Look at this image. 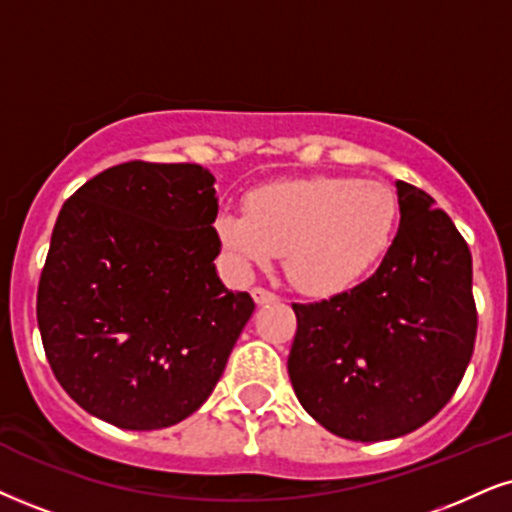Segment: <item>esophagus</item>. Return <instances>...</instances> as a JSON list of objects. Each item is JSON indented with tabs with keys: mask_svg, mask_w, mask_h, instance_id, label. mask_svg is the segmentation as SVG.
<instances>
[{
	"mask_svg": "<svg viewBox=\"0 0 512 512\" xmlns=\"http://www.w3.org/2000/svg\"><path fill=\"white\" fill-rule=\"evenodd\" d=\"M251 296H254V301H256L258 306H263V304H275V301L280 299V296L273 294V292H270V289H266V287H254V292H251Z\"/></svg>",
	"mask_w": 512,
	"mask_h": 512,
	"instance_id": "34e87169",
	"label": "esophagus"
}]
</instances>
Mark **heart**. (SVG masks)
Instances as JSON below:
<instances>
[{"label": "heart", "instance_id": "b5f03b06", "mask_svg": "<svg viewBox=\"0 0 512 512\" xmlns=\"http://www.w3.org/2000/svg\"><path fill=\"white\" fill-rule=\"evenodd\" d=\"M244 213L223 211L216 230L239 268H263L275 254L306 294H339L372 273L399 230V197L356 178L268 182L244 197Z\"/></svg>", "mask_w": 512, "mask_h": 512}]
</instances>
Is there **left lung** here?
<instances>
[{"label":"left lung","instance_id":"1","mask_svg":"<svg viewBox=\"0 0 512 512\" xmlns=\"http://www.w3.org/2000/svg\"><path fill=\"white\" fill-rule=\"evenodd\" d=\"M401 223L368 280L292 304L289 380L332 434L384 441L418 430L456 394L475 351L472 256L449 213L396 182Z\"/></svg>","mask_w":512,"mask_h":512}]
</instances>
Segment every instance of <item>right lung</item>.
I'll list each match as a JSON object with an SVG mask.
<instances>
[{
	"label": "right lung",
	"mask_w": 512,
	"mask_h": 512,
	"mask_svg": "<svg viewBox=\"0 0 512 512\" xmlns=\"http://www.w3.org/2000/svg\"><path fill=\"white\" fill-rule=\"evenodd\" d=\"M213 175L128 161L61 208L37 287V325L66 394L121 430H161L216 387L254 313L213 266Z\"/></svg>",
	"instance_id": "add662e5"
}]
</instances>
